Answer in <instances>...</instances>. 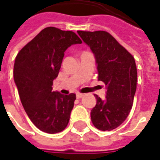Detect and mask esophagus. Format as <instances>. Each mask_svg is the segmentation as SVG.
I'll return each mask as SVG.
<instances>
[{"label":"esophagus","mask_w":160,"mask_h":160,"mask_svg":"<svg viewBox=\"0 0 160 160\" xmlns=\"http://www.w3.org/2000/svg\"><path fill=\"white\" fill-rule=\"evenodd\" d=\"M82 96H83V94H80V93H77L76 94V98L77 99H80Z\"/></svg>","instance_id":"34e87169"}]
</instances>
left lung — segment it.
Segmentation results:
<instances>
[{"instance_id": "1", "label": "left lung", "mask_w": 160, "mask_h": 160, "mask_svg": "<svg viewBox=\"0 0 160 160\" xmlns=\"http://www.w3.org/2000/svg\"><path fill=\"white\" fill-rule=\"evenodd\" d=\"M94 53L98 80L106 85L105 99L98 95L91 110L95 128L109 131L120 126L130 114L137 90L138 72L134 58L109 33L77 31Z\"/></svg>"}]
</instances>
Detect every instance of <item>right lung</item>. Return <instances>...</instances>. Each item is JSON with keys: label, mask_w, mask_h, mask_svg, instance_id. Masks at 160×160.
I'll list each match as a JSON object with an SVG mask.
<instances>
[{"label": "right lung", "mask_w": 160, "mask_h": 160, "mask_svg": "<svg viewBox=\"0 0 160 160\" xmlns=\"http://www.w3.org/2000/svg\"><path fill=\"white\" fill-rule=\"evenodd\" d=\"M69 30L47 27L41 30L17 54L14 80L26 114L37 128L55 134L66 129L76 95L52 92L65 52L81 43Z\"/></svg>", "instance_id": "right-lung-1"}]
</instances>
